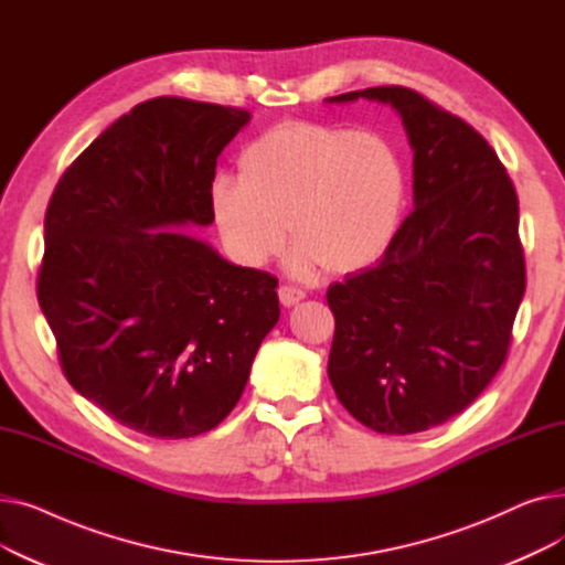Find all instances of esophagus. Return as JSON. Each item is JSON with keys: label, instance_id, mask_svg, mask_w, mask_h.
<instances>
[{"label": "esophagus", "instance_id": "esophagus-1", "mask_svg": "<svg viewBox=\"0 0 565 565\" xmlns=\"http://www.w3.org/2000/svg\"><path fill=\"white\" fill-rule=\"evenodd\" d=\"M279 300L284 307H292L305 300V290L295 288V286H279Z\"/></svg>", "mask_w": 565, "mask_h": 565}]
</instances>
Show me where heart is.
I'll list each match as a JSON object with an SVG mask.
<instances>
[{"mask_svg": "<svg viewBox=\"0 0 565 565\" xmlns=\"http://www.w3.org/2000/svg\"><path fill=\"white\" fill-rule=\"evenodd\" d=\"M237 171L241 181L220 173L211 183L224 247L258 267L281 252L290 222V270L300 277L371 265L390 247L407 194L405 162L387 137L316 121L267 128L243 148Z\"/></svg>", "mask_w": 565, "mask_h": 565, "instance_id": "obj_1", "label": "heart"}]
</instances>
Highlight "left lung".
<instances>
[{"label": "left lung", "instance_id": "left-lung-1", "mask_svg": "<svg viewBox=\"0 0 565 565\" xmlns=\"http://www.w3.org/2000/svg\"><path fill=\"white\" fill-rule=\"evenodd\" d=\"M390 103L414 151V211L382 258L332 284L328 375L366 428L422 433L449 422L507 362L526 270L513 181L460 116L405 86L328 103Z\"/></svg>", "mask_w": 565, "mask_h": 565}]
</instances>
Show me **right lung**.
<instances>
[{
    "mask_svg": "<svg viewBox=\"0 0 565 565\" xmlns=\"http://www.w3.org/2000/svg\"><path fill=\"white\" fill-rule=\"evenodd\" d=\"M249 111L162 96L64 171L45 213L39 305L73 387L148 437L213 430L279 320L277 277L224 260L211 183Z\"/></svg>",
    "mask_w": 565,
    "mask_h": 565,
    "instance_id": "1",
    "label": "right lung"
}]
</instances>
